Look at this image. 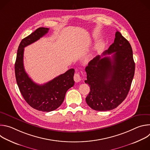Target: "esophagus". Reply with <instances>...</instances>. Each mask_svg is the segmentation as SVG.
Instances as JSON below:
<instances>
[{
	"label": "esophagus",
	"mask_w": 150,
	"mask_h": 150,
	"mask_svg": "<svg viewBox=\"0 0 150 150\" xmlns=\"http://www.w3.org/2000/svg\"><path fill=\"white\" fill-rule=\"evenodd\" d=\"M74 81H75L76 82H79V81L81 80V76H80V75H79L78 73H75V74H74Z\"/></svg>",
	"instance_id": "34e87169"
}]
</instances>
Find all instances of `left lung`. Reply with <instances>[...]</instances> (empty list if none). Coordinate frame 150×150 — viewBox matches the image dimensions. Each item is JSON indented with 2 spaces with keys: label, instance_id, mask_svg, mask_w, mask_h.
I'll use <instances>...</instances> for the list:
<instances>
[{
  "label": "left lung",
  "instance_id": "obj_1",
  "mask_svg": "<svg viewBox=\"0 0 150 150\" xmlns=\"http://www.w3.org/2000/svg\"><path fill=\"white\" fill-rule=\"evenodd\" d=\"M97 56L85 68L86 83L90 91L85 98L90 108L97 111L110 110L120 104L129 91L135 65L131 46L120 32L103 56Z\"/></svg>",
  "mask_w": 150,
  "mask_h": 150
}]
</instances>
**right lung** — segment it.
Here are the masks:
<instances>
[{
  "label": "right lung",
  "mask_w": 150,
  "mask_h": 150,
  "mask_svg": "<svg viewBox=\"0 0 150 150\" xmlns=\"http://www.w3.org/2000/svg\"><path fill=\"white\" fill-rule=\"evenodd\" d=\"M40 27L21 41L15 63V73L19 91L33 108L42 112L56 110L63 103L67 91L74 86L75 70L71 69L43 85L35 83L26 73L24 67V47L33 43L49 31Z\"/></svg>",
  "instance_id": "obj_1"
}]
</instances>
